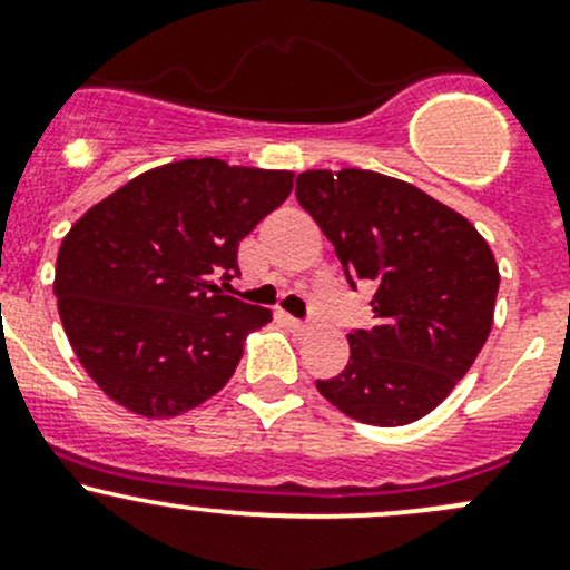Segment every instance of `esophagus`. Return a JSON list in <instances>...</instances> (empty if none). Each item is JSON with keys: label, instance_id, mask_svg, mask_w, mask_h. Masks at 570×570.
Listing matches in <instances>:
<instances>
[{"label": "esophagus", "instance_id": "esophagus-1", "mask_svg": "<svg viewBox=\"0 0 570 570\" xmlns=\"http://www.w3.org/2000/svg\"><path fill=\"white\" fill-rule=\"evenodd\" d=\"M283 321L287 326H291V330H296V332L307 330V324H304V321H298V318H293V315H283Z\"/></svg>", "mask_w": 570, "mask_h": 570}]
</instances>
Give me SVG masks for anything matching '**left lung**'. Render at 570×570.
<instances>
[{
  "label": "left lung",
  "mask_w": 570,
  "mask_h": 570,
  "mask_svg": "<svg viewBox=\"0 0 570 570\" xmlns=\"http://www.w3.org/2000/svg\"><path fill=\"white\" fill-rule=\"evenodd\" d=\"M296 199L348 285L376 287V326L354 330L346 368L315 387L363 424L424 419L469 374L493 326L499 266L488 240L415 185L365 168L298 174Z\"/></svg>",
  "instance_id": "8db88e82"
}]
</instances>
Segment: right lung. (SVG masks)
Instances as JSON below:
<instances>
[{"instance_id":"1","label":"right lung","mask_w":570,"mask_h":570,"mask_svg":"<svg viewBox=\"0 0 570 570\" xmlns=\"http://www.w3.org/2000/svg\"><path fill=\"white\" fill-rule=\"evenodd\" d=\"M293 171L216 157L138 174L58 252L55 296L88 376L129 413L171 419L216 396L272 309L224 296L238 244L287 199Z\"/></svg>"}]
</instances>
